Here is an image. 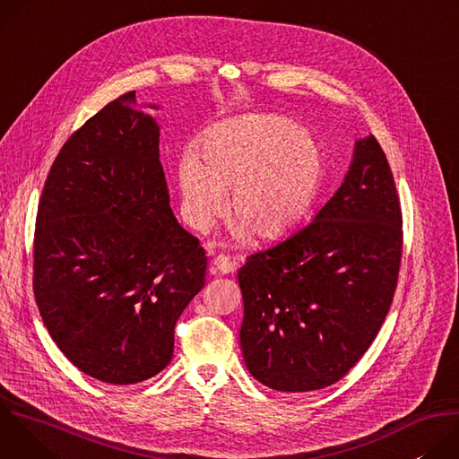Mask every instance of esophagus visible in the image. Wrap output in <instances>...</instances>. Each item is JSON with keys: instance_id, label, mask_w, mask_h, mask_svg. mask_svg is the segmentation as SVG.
I'll use <instances>...</instances> for the list:
<instances>
[{"instance_id": "34e87169", "label": "esophagus", "mask_w": 459, "mask_h": 459, "mask_svg": "<svg viewBox=\"0 0 459 459\" xmlns=\"http://www.w3.org/2000/svg\"><path fill=\"white\" fill-rule=\"evenodd\" d=\"M212 265H214L216 271L221 273V274H230V273L236 271V264H234V261H232L229 255H225V254L216 255V257L212 259Z\"/></svg>"}]
</instances>
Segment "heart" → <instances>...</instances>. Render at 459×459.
<instances>
[{
	"label": "heart",
	"instance_id": "heart-1",
	"mask_svg": "<svg viewBox=\"0 0 459 459\" xmlns=\"http://www.w3.org/2000/svg\"><path fill=\"white\" fill-rule=\"evenodd\" d=\"M323 174L316 140L281 116L250 114L229 119L202 140L198 156L178 167L183 211L190 225L207 230L223 207L261 239L285 236L310 207Z\"/></svg>",
	"mask_w": 459,
	"mask_h": 459
}]
</instances>
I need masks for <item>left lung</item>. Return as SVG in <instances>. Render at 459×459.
<instances>
[{
	"mask_svg": "<svg viewBox=\"0 0 459 459\" xmlns=\"http://www.w3.org/2000/svg\"><path fill=\"white\" fill-rule=\"evenodd\" d=\"M403 218L374 136L356 143L345 181L316 218L254 252L238 271L248 372L281 392L340 381L367 352L394 298Z\"/></svg>",
	"mask_w": 459,
	"mask_h": 459,
	"instance_id": "left-lung-1",
	"label": "left lung"
}]
</instances>
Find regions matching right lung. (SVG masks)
Here are the masks:
<instances>
[{
	"instance_id": "obj_1",
	"label": "right lung",
	"mask_w": 459,
	"mask_h": 459,
	"mask_svg": "<svg viewBox=\"0 0 459 459\" xmlns=\"http://www.w3.org/2000/svg\"><path fill=\"white\" fill-rule=\"evenodd\" d=\"M158 145L136 92L116 98L65 142L36 214L41 319L71 363L112 385L170 363L176 321L205 285V250L170 211Z\"/></svg>"
}]
</instances>
